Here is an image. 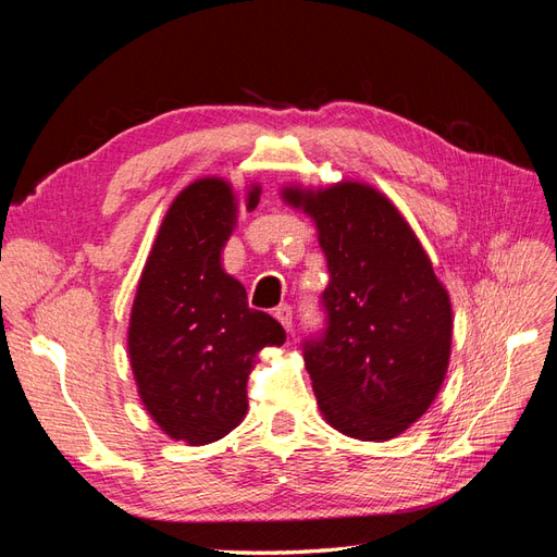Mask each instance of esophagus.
<instances>
[{
	"label": "esophagus",
	"instance_id": "esophagus-1",
	"mask_svg": "<svg viewBox=\"0 0 557 557\" xmlns=\"http://www.w3.org/2000/svg\"><path fill=\"white\" fill-rule=\"evenodd\" d=\"M278 323L285 327V332H293V309L288 305H281L276 311H274Z\"/></svg>",
	"mask_w": 557,
	"mask_h": 557
}]
</instances>
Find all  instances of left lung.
<instances>
[{
  "label": "left lung",
  "instance_id": "1",
  "mask_svg": "<svg viewBox=\"0 0 557 557\" xmlns=\"http://www.w3.org/2000/svg\"><path fill=\"white\" fill-rule=\"evenodd\" d=\"M313 215L330 283L325 327L307 336V372L327 423L385 442L423 416L450 358V299L393 201L362 183L283 193Z\"/></svg>",
  "mask_w": 557,
  "mask_h": 557
}]
</instances>
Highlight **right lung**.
Returning a JSON list of instances; mask_svg holds the SVG:
<instances>
[{
    "mask_svg": "<svg viewBox=\"0 0 557 557\" xmlns=\"http://www.w3.org/2000/svg\"><path fill=\"white\" fill-rule=\"evenodd\" d=\"M260 188L248 193L256 209ZM237 221L223 178L188 185L166 211L134 297L129 362L146 411L176 442L223 440L248 409L256 352L281 346V323L248 307L244 285L223 272L221 250Z\"/></svg>",
    "mask_w": 557,
    "mask_h": 557,
    "instance_id": "obj_1",
    "label": "right lung"
}]
</instances>
